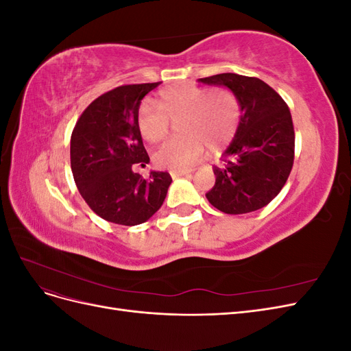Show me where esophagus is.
Instances as JSON below:
<instances>
[{
  "label": "esophagus",
  "mask_w": 351,
  "mask_h": 351,
  "mask_svg": "<svg viewBox=\"0 0 351 351\" xmlns=\"http://www.w3.org/2000/svg\"><path fill=\"white\" fill-rule=\"evenodd\" d=\"M169 174H171V177H182V176L192 174V171H171Z\"/></svg>",
  "instance_id": "34e87169"
}]
</instances>
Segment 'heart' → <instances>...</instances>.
Wrapping results in <instances>:
<instances>
[{
    "label": "heart",
    "mask_w": 351,
    "mask_h": 351,
    "mask_svg": "<svg viewBox=\"0 0 351 351\" xmlns=\"http://www.w3.org/2000/svg\"><path fill=\"white\" fill-rule=\"evenodd\" d=\"M158 107L145 102L137 111V129L146 142H161L168 133V119L178 120L183 136L169 139L155 152V162L169 169H187L200 161L205 149L219 152L234 137L240 105L230 90H214L180 83L158 93Z\"/></svg>",
    "instance_id": "1"
}]
</instances>
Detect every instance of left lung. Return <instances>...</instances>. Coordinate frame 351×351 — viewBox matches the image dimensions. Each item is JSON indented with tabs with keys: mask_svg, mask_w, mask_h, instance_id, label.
<instances>
[{
	"mask_svg": "<svg viewBox=\"0 0 351 351\" xmlns=\"http://www.w3.org/2000/svg\"><path fill=\"white\" fill-rule=\"evenodd\" d=\"M230 89L240 105L232 142L214 168L206 199L224 214L240 215L267 206L284 187L294 161V129L287 104L258 77L222 73L199 79Z\"/></svg>",
	"mask_w": 351,
	"mask_h": 351,
	"instance_id": "8db88e82",
	"label": "left lung"
}]
</instances>
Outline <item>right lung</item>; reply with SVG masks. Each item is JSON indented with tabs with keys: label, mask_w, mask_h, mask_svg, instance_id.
<instances>
[{
	"label": "right lung",
	"mask_w": 351,
	"mask_h": 351,
	"mask_svg": "<svg viewBox=\"0 0 351 351\" xmlns=\"http://www.w3.org/2000/svg\"><path fill=\"white\" fill-rule=\"evenodd\" d=\"M159 83L125 84L101 95L74 125L70 159L74 182L89 208L102 219L139 226L162 206L171 177L151 171L143 178L134 164L149 156L137 129V111L145 95Z\"/></svg>",
	"instance_id": "right-lung-1"
}]
</instances>
